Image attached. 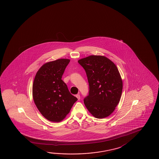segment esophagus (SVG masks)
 <instances>
[{
    "label": "esophagus",
    "mask_w": 159,
    "mask_h": 159,
    "mask_svg": "<svg viewBox=\"0 0 159 159\" xmlns=\"http://www.w3.org/2000/svg\"><path fill=\"white\" fill-rule=\"evenodd\" d=\"M76 97L78 98V100H80V95H79V94H76Z\"/></svg>",
    "instance_id": "obj_1"
}]
</instances>
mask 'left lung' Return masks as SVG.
Returning a JSON list of instances; mask_svg holds the SVG:
<instances>
[{"mask_svg": "<svg viewBox=\"0 0 159 159\" xmlns=\"http://www.w3.org/2000/svg\"><path fill=\"white\" fill-rule=\"evenodd\" d=\"M78 63L85 69L89 84V95L84 99L87 109L98 119L109 116L122 94V79L116 66L102 55H90Z\"/></svg>", "mask_w": 159, "mask_h": 159, "instance_id": "8db88e82", "label": "left lung"}]
</instances>
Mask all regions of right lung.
Instances as JSON below:
<instances>
[{"label": "right lung", "instance_id": "1", "mask_svg": "<svg viewBox=\"0 0 159 159\" xmlns=\"http://www.w3.org/2000/svg\"><path fill=\"white\" fill-rule=\"evenodd\" d=\"M69 62L68 59H59L45 63L37 71L34 78V103L42 115L52 122L64 120L78 100L61 80Z\"/></svg>", "mask_w": 159, "mask_h": 159}]
</instances>
